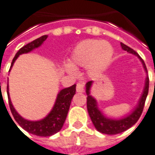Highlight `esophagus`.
<instances>
[{
	"label": "esophagus",
	"mask_w": 155,
	"mask_h": 155,
	"mask_svg": "<svg viewBox=\"0 0 155 155\" xmlns=\"http://www.w3.org/2000/svg\"><path fill=\"white\" fill-rule=\"evenodd\" d=\"M84 84L83 82H78L76 84V91L78 93H83L84 92Z\"/></svg>",
	"instance_id": "esophagus-1"
}]
</instances>
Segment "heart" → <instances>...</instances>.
<instances>
[{
  "label": "heart",
  "mask_w": 155,
  "mask_h": 155,
  "mask_svg": "<svg viewBox=\"0 0 155 155\" xmlns=\"http://www.w3.org/2000/svg\"><path fill=\"white\" fill-rule=\"evenodd\" d=\"M114 54L109 42L98 40H85L78 44L70 57L71 64L66 65L67 72L76 75L75 67L88 68L91 74H97L106 69Z\"/></svg>",
  "instance_id": "heart-1"
}]
</instances>
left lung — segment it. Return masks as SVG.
<instances>
[{
    "mask_svg": "<svg viewBox=\"0 0 155 155\" xmlns=\"http://www.w3.org/2000/svg\"><path fill=\"white\" fill-rule=\"evenodd\" d=\"M121 46L124 50L131 53V54H135L140 58V60L143 64V67L147 72V69H146V64L144 62L143 59L141 58L139 54L131 49L130 47L127 46L124 44L121 43ZM93 81H88L86 84V93L88 95L87 97V109H88V114L91 118V120L93 122L94 127H96V129L101 133L104 134H108V135H114V134H118V133H121L124 132L126 130L133 126L137 122L139 118L140 117L142 111H143L144 106H145V102H146V97L148 95L149 92V76L146 77V85L144 88L143 94L140 97V101L138 106L135 110L132 113V114L128 115V116L125 117L124 119L121 120H111V119H108L104 116L103 114H101L100 110L97 108V101L95 99L93 98V97L90 95L89 90H90L91 85H92Z\"/></svg>",
    "mask_w": 155,
    "mask_h": 155,
    "instance_id": "obj_1",
    "label": "left lung"
}]
</instances>
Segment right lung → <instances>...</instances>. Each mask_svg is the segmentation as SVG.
Returning a JSON list of instances; mask_svg holds the SVG:
<instances>
[{
	"label": "right lung",
	"mask_w": 155,
	"mask_h": 155,
	"mask_svg": "<svg viewBox=\"0 0 155 155\" xmlns=\"http://www.w3.org/2000/svg\"><path fill=\"white\" fill-rule=\"evenodd\" d=\"M47 37H48V35H42L40 38L35 39V41H31L28 45L22 47L17 52V54H15V58L12 61L10 69L13 67L15 60L17 59V58L20 54H26V53L31 51L32 49H35V48H38L39 46L47 39ZM75 91H76L75 90V84L61 90L60 93L58 94V97H57L54 108L45 119L40 120V121H28L20 116L14 108L10 98H9V87L7 84V94H8V99H9V108H10V110H11L13 116L15 118V121L19 124L20 127L26 130L27 132L34 134V135L40 136V137L52 136L62 129L63 124L67 118L68 110H69L71 99L75 94Z\"/></svg>",
	"instance_id": "add662e5"
}]
</instances>
